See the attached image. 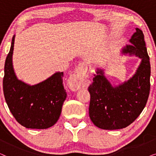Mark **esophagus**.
I'll return each instance as SVG.
<instances>
[{
  "instance_id": "34e87169",
  "label": "esophagus",
  "mask_w": 156,
  "mask_h": 156,
  "mask_svg": "<svg viewBox=\"0 0 156 156\" xmlns=\"http://www.w3.org/2000/svg\"><path fill=\"white\" fill-rule=\"evenodd\" d=\"M87 66L86 64L84 62L79 64L69 80V87L72 91H77L81 88L87 79Z\"/></svg>"
}]
</instances>
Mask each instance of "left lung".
<instances>
[{
    "label": "left lung",
    "instance_id": "8db88e82",
    "mask_svg": "<svg viewBox=\"0 0 156 156\" xmlns=\"http://www.w3.org/2000/svg\"><path fill=\"white\" fill-rule=\"evenodd\" d=\"M129 42L121 48V55L141 59L129 80L112 85L104 68H97L88 90L91 99L89 114L96 126L105 130L121 129L133 122L144 110L150 92L151 65L144 35L136 28Z\"/></svg>",
    "mask_w": 156,
    "mask_h": 156
}]
</instances>
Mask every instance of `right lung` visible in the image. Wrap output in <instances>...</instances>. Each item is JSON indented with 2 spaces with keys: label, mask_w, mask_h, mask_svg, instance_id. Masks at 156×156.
I'll use <instances>...</instances> for the list:
<instances>
[{
  "label": "right lung",
  "mask_w": 156,
  "mask_h": 156,
  "mask_svg": "<svg viewBox=\"0 0 156 156\" xmlns=\"http://www.w3.org/2000/svg\"><path fill=\"white\" fill-rule=\"evenodd\" d=\"M16 35L6 57L3 81L8 108L16 121L27 129H45L54 126L60 116L67 97L63 72H56L37 84L30 85L17 77L12 65Z\"/></svg>",
  "instance_id": "add662e5"
}]
</instances>
